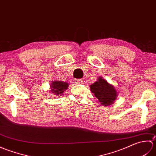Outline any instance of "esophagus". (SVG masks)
<instances>
[{
  "label": "esophagus",
  "mask_w": 156,
  "mask_h": 156,
  "mask_svg": "<svg viewBox=\"0 0 156 156\" xmlns=\"http://www.w3.org/2000/svg\"><path fill=\"white\" fill-rule=\"evenodd\" d=\"M76 84H82L83 83V80H82V79H76Z\"/></svg>",
  "instance_id": "esophagus-1"
}]
</instances>
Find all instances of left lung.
<instances>
[{
  "instance_id": "8db88e82",
  "label": "left lung",
  "mask_w": 156,
  "mask_h": 156,
  "mask_svg": "<svg viewBox=\"0 0 156 156\" xmlns=\"http://www.w3.org/2000/svg\"><path fill=\"white\" fill-rule=\"evenodd\" d=\"M90 90L94 93L102 105L108 106L114 103L117 97V91L113 86L109 84L107 80L102 77L98 78L97 82L90 85Z\"/></svg>"
}]
</instances>
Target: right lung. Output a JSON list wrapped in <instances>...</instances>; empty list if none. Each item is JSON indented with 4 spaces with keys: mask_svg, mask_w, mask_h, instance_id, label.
I'll use <instances>...</instances> for the list:
<instances>
[{
    "mask_svg": "<svg viewBox=\"0 0 156 156\" xmlns=\"http://www.w3.org/2000/svg\"><path fill=\"white\" fill-rule=\"evenodd\" d=\"M68 83L66 82L62 81H54L51 83V87L52 89L51 90V93L55 94V95H60L64 93L66 89L68 87Z\"/></svg>",
    "mask_w": 156,
    "mask_h": 156,
    "instance_id": "obj_1",
    "label": "right lung"
}]
</instances>
